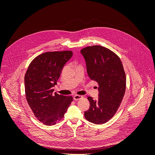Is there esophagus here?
Returning a JSON list of instances; mask_svg holds the SVG:
<instances>
[{
	"label": "esophagus",
	"mask_w": 155,
	"mask_h": 155,
	"mask_svg": "<svg viewBox=\"0 0 155 155\" xmlns=\"http://www.w3.org/2000/svg\"><path fill=\"white\" fill-rule=\"evenodd\" d=\"M81 98H83V96H80V95H75V96H74V100L75 101H78L79 100L81 99Z\"/></svg>",
	"instance_id": "34e87169"
}]
</instances>
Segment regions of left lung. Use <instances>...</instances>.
I'll return each instance as SVG.
<instances>
[{
    "mask_svg": "<svg viewBox=\"0 0 155 155\" xmlns=\"http://www.w3.org/2000/svg\"><path fill=\"white\" fill-rule=\"evenodd\" d=\"M85 59L87 71L91 80L98 83V99L88 97L90 107L85 118L93 124H103L118 110L126 88V76L121 59L113 51L95 45L81 50Z\"/></svg>",
    "mask_w": 155,
    "mask_h": 155,
    "instance_id": "8db88e82",
    "label": "left lung"
}]
</instances>
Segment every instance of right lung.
Instances as JSON below:
<instances>
[{"label":"right lung","instance_id":"obj_1","mask_svg":"<svg viewBox=\"0 0 155 155\" xmlns=\"http://www.w3.org/2000/svg\"><path fill=\"white\" fill-rule=\"evenodd\" d=\"M72 51H49L32 61L25 76V94L31 110L41 122L53 125L61 120L73 100L72 96L54 93L53 87Z\"/></svg>","mask_w":155,"mask_h":155}]
</instances>
